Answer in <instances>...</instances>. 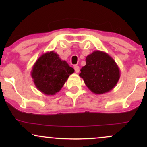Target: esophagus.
Returning <instances> with one entry per match:
<instances>
[{"label": "esophagus", "mask_w": 147, "mask_h": 147, "mask_svg": "<svg viewBox=\"0 0 147 147\" xmlns=\"http://www.w3.org/2000/svg\"><path fill=\"white\" fill-rule=\"evenodd\" d=\"M74 69H75L76 73H79V71H80V67H79V66H78V65H75V66H74Z\"/></svg>", "instance_id": "obj_1"}]
</instances>
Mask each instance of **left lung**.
Segmentation results:
<instances>
[{
    "label": "left lung",
    "mask_w": 147,
    "mask_h": 147,
    "mask_svg": "<svg viewBox=\"0 0 147 147\" xmlns=\"http://www.w3.org/2000/svg\"><path fill=\"white\" fill-rule=\"evenodd\" d=\"M86 62L79 76L90 91L103 94L115 87L120 72L113 58L105 52L97 50L86 57Z\"/></svg>",
    "instance_id": "left-lung-1"
}]
</instances>
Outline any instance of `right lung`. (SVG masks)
<instances>
[{
	"label": "right lung",
	"instance_id": "add662e5",
	"mask_svg": "<svg viewBox=\"0 0 147 147\" xmlns=\"http://www.w3.org/2000/svg\"><path fill=\"white\" fill-rule=\"evenodd\" d=\"M74 72L65 61L51 51L43 53L33 66L31 74L38 90L47 96L59 92L69 75Z\"/></svg>",
	"mask_w": 147,
	"mask_h": 147
}]
</instances>
